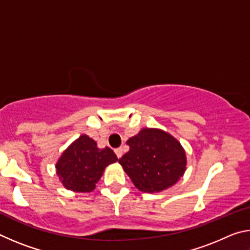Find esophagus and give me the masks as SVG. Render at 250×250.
Returning a JSON list of instances; mask_svg holds the SVG:
<instances>
[{
  "mask_svg": "<svg viewBox=\"0 0 250 250\" xmlns=\"http://www.w3.org/2000/svg\"><path fill=\"white\" fill-rule=\"evenodd\" d=\"M115 152H116L118 159H120L121 156H122V154H124V150H122V147H118V149L115 150Z\"/></svg>",
  "mask_w": 250,
  "mask_h": 250,
  "instance_id": "obj_1",
  "label": "esophagus"
}]
</instances>
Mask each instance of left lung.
Segmentation results:
<instances>
[{
    "label": "left lung",
    "instance_id": "obj_1",
    "mask_svg": "<svg viewBox=\"0 0 250 250\" xmlns=\"http://www.w3.org/2000/svg\"><path fill=\"white\" fill-rule=\"evenodd\" d=\"M126 145L130 150L119 163L139 191L162 192L184 175L188 164L184 147L166 131L143 128Z\"/></svg>",
    "mask_w": 250,
    "mask_h": 250
}]
</instances>
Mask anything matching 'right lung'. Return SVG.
Listing matches in <instances>:
<instances>
[{"instance_id":"obj_1","label":"right lung","mask_w":250,"mask_h":250,"mask_svg":"<svg viewBox=\"0 0 250 250\" xmlns=\"http://www.w3.org/2000/svg\"><path fill=\"white\" fill-rule=\"evenodd\" d=\"M117 161V155L110 147L99 149L94 139L82 134L62 152L55 167L65 188L88 193L94 191L104 168Z\"/></svg>"}]
</instances>
